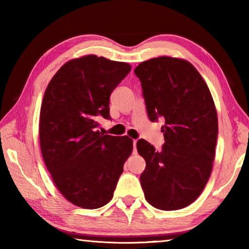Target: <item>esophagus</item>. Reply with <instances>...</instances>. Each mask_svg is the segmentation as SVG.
<instances>
[{
  "instance_id": "esophagus-1",
  "label": "esophagus",
  "mask_w": 249,
  "mask_h": 249,
  "mask_svg": "<svg viewBox=\"0 0 249 249\" xmlns=\"http://www.w3.org/2000/svg\"><path fill=\"white\" fill-rule=\"evenodd\" d=\"M136 144H137V141L134 140L133 141V146H134V153L136 154Z\"/></svg>"
}]
</instances>
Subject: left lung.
I'll use <instances>...</instances> for the list:
<instances>
[{
	"label": "left lung",
	"instance_id": "8db88e82",
	"mask_svg": "<svg viewBox=\"0 0 249 249\" xmlns=\"http://www.w3.org/2000/svg\"><path fill=\"white\" fill-rule=\"evenodd\" d=\"M142 82L147 114L163 121L161 150L145 140L137 151L146 161L141 184L147 202L163 211L195 202L210 178L215 157L217 114L203 78L184 59L158 57L134 70Z\"/></svg>",
	"mask_w": 249,
	"mask_h": 249
}]
</instances>
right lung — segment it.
Instances as JSON below:
<instances>
[{"label":"right lung","mask_w":249,"mask_h":249,"mask_svg":"<svg viewBox=\"0 0 249 249\" xmlns=\"http://www.w3.org/2000/svg\"><path fill=\"white\" fill-rule=\"evenodd\" d=\"M130 69L126 62L88 54L66 62L45 91L41 155L58 190L80 208L98 209L112 200L132 154L128 136L96 129L101 119H111L109 95Z\"/></svg>","instance_id":"1"}]
</instances>
